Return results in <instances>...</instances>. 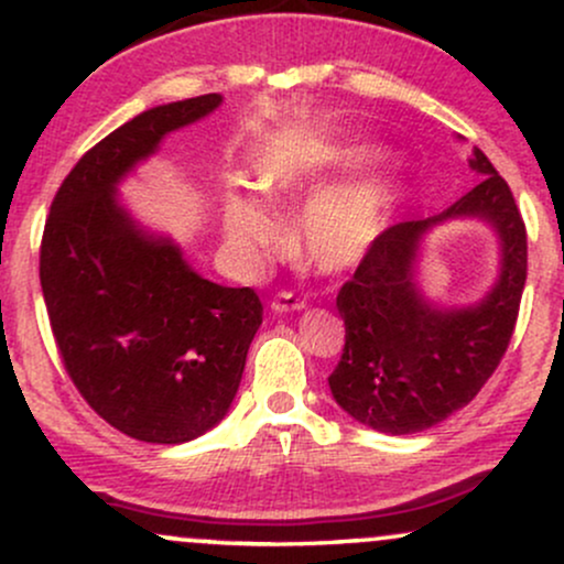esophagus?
<instances>
[{"label": "esophagus", "instance_id": "1", "mask_svg": "<svg viewBox=\"0 0 564 564\" xmlns=\"http://www.w3.org/2000/svg\"><path fill=\"white\" fill-rule=\"evenodd\" d=\"M304 307V300H300L296 294H291V291H278V294L270 300V310L273 313H291V310H302Z\"/></svg>", "mask_w": 564, "mask_h": 564}]
</instances>
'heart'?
<instances>
[{
	"mask_svg": "<svg viewBox=\"0 0 564 564\" xmlns=\"http://www.w3.org/2000/svg\"><path fill=\"white\" fill-rule=\"evenodd\" d=\"M377 159L366 145L341 148L315 164H283L268 174L264 187L273 196H302L328 183L334 174L364 170ZM390 187L384 180L368 177L321 193L304 209L300 238L304 254L323 270H347L368 254L384 228ZM225 236L246 260H260L278 243L281 225L260 198L236 193L225 206Z\"/></svg>",
	"mask_w": 564,
	"mask_h": 564,
	"instance_id": "obj_1",
	"label": "heart"
}]
</instances>
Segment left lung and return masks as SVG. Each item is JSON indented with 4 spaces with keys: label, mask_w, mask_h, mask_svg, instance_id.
Here are the masks:
<instances>
[{
    "label": "left lung",
    "mask_w": 564,
    "mask_h": 564,
    "mask_svg": "<svg viewBox=\"0 0 564 564\" xmlns=\"http://www.w3.org/2000/svg\"><path fill=\"white\" fill-rule=\"evenodd\" d=\"M469 166L482 180L467 196L435 217L379 232L336 294L345 349L328 387L355 422L377 432L413 435L445 422L494 377L514 334L528 278L525 223L480 148ZM458 216L485 218L497 230L502 273L477 305L435 308L415 283L417 249L426 229Z\"/></svg>",
    "instance_id": "left-lung-1"
}]
</instances>
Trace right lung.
Listing matches in <instances>:
<instances>
[{"mask_svg":"<svg viewBox=\"0 0 564 564\" xmlns=\"http://www.w3.org/2000/svg\"><path fill=\"white\" fill-rule=\"evenodd\" d=\"M223 95L142 111L76 161L44 223L39 278L63 366L89 408L142 443L204 435L236 398L262 323L254 289L200 278L116 198L134 164Z\"/></svg>","mask_w":564,"mask_h":564,"instance_id":"right-lung-1","label":"right lung"}]
</instances>
